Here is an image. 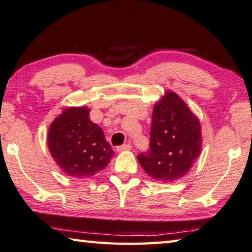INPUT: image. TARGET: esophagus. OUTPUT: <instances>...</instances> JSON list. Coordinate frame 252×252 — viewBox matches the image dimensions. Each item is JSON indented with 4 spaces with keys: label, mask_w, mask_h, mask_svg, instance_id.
I'll use <instances>...</instances> for the list:
<instances>
[{
    "label": "esophagus",
    "mask_w": 252,
    "mask_h": 252,
    "mask_svg": "<svg viewBox=\"0 0 252 252\" xmlns=\"http://www.w3.org/2000/svg\"><path fill=\"white\" fill-rule=\"evenodd\" d=\"M132 149V145L130 143L125 144V145H121V146H118L117 151L118 152H125V151H129Z\"/></svg>",
    "instance_id": "1"
}]
</instances>
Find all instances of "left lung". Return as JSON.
Here are the masks:
<instances>
[{
  "label": "left lung",
  "mask_w": 252,
  "mask_h": 252,
  "mask_svg": "<svg viewBox=\"0 0 252 252\" xmlns=\"http://www.w3.org/2000/svg\"><path fill=\"white\" fill-rule=\"evenodd\" d=\"M198 118L180 95L168 90L154 104L150 150L138 155L145 173L155 181L172 183L189 172L202 151Z\"/></svg>",
  "instance_id": "left-lung-1"
}]
</instances>
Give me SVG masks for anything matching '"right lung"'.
Instances as JSON below:
<instances>
[{
  "label": "right lung",
  "mask_w": 252,
  "mask_h": 252,
  "mask_svg": "<svg viewBox=\"0 0 252 252\" xmlns=\"http://www.w3.org/2000/svg\"><path fill=\"white\" fill-rule=\"evenodd\" d=\"M89 112L87 107H68L49 126V152L68 176H93L108 165L114 154L101 127L90 120Z\"/></svg>",
  "instance_id": "1"
}]
</instances>
